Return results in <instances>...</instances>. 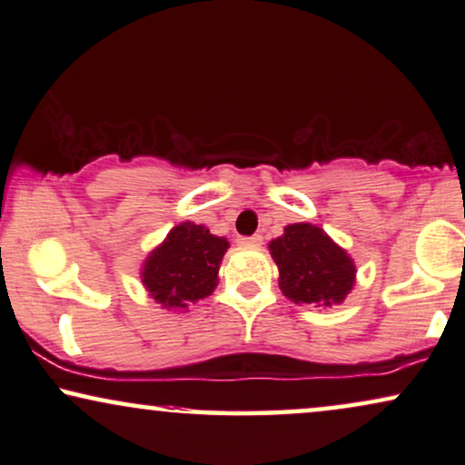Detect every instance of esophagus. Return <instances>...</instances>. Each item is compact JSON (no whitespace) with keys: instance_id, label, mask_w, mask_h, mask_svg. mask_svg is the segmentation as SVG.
Instances as JSON below:
<instances>
[{"instance_id":"1","label":"esophagus","mask_w":465,"mask_h":465,"mask_svg":"<svg viewBox=\"0 0 465 465\" xmlns=\"http://www.w3.org/2000/svg\"><path fill=\"white\" fill-rule=\"evenodd\" d=\"M240 246H260L262 244V236H242L238 238Z\"/></svg>"}]
</instances>
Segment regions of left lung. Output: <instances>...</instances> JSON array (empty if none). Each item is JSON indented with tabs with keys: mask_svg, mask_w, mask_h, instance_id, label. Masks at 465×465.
I'll use <instances>...</instances> for the list:
<instances>
[{
	"mask_svg": "<svg viewBox=\"0 0 465 465\" xmlns=\"http://www.w3.org/2000/svg\"><path fill=\"white\" fill-rule=\"evenodd\" d=\"M279 266V287L293 302L332 307L341 304L356 281L351 257L324 229L311 223L287 225L283 236L268 244Z\"/></svg>",
	"mask_w": 465,
	"mask_h": 465,
	"instance_id": "1",
	"label": "left lung"
}]
</instances>
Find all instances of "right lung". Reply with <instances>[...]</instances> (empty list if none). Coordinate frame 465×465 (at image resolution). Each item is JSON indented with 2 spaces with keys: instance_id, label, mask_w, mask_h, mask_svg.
<instances>
[{
  "instance_id": "add662e5",
  "label": "right lung",
  "mask_w": 465,
  "mask_h": 465,
  "mask_svg": "<svg viewBox=\"0 0 465 465\" xmlns=\"http://www.w3.org/2000/svg\"><path fill=\"white\" fill-rule=\"evenodd\" d=\"M227 249V240L203 225L180 223L145 257L141 283L163 309H186L214 292Z\"/></svg>"
}]
</instances>
